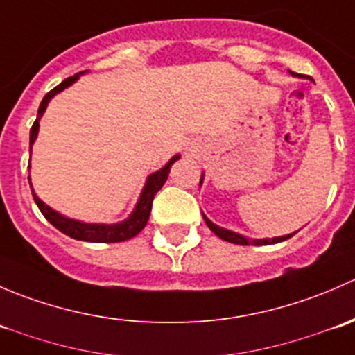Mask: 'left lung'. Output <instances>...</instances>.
<instances>
[{
	"mask_svg": "<svg viewBox=\"0 0 355 355\" xmlns=\"http://www.w3.org/2000/svg\"><path fill=\"white\" fill-rule=\"evenodd\" d=\"M290 73L295 75V77H300V75L293 73V71H290ZM200 182H202V178H200ZM202 218H204V221H206V225H207V227H209V230L213 232V234H216L218 237L223 239V241L232 242V244H239V245H250V244H254V245H268V244H278V242H284V241H287V239L293 237V234H295V232H293V234L284 235V237H273V239H247V237H244V235L235 234V232L227 230V228L218 227V225H214L213 221L207 220L206 214H202Z\"/></svg>",
	"mask_w": 355,
	"mask_h": 355,
	"instance_id": "obj_1",
	"label": "left lung"
}]
</instances>
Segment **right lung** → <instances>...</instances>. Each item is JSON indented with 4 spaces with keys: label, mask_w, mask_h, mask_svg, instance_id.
I'll list each match as a JSON object with an SVG mask.
<instances>
[{
    "label": "right lung",
    "mask_w": 355,
    "mask_h": 355,
    "mask_svg": "<svg viewBox=\"0 0 355 355\" xmlns=\"http://www.w3.org/2000/svg\"><path fill=\"white\" fill-rule=\"evenodd\" d=\"M82 73H84V71L73 75V77L65 78L62 84L56 85L53 91H49L48 94L42 98L41 105H39V110H37V118H35L34 125H32V128H31V149H32V144H34L35 137H37L39 120H41L42 113H44L46 108H48V103L51 101L53 96H56L58 92H62L63 89H67L68 85L73 84L75 80H78V77H80ZM178 157H180L178 155L173 156L166 164H164L163 168H161V170H157V171H155V173L149 175L148 180H146L144 189H142V192H141V198H139L137 204H135L134 211H132V214L127 218V220L120 221V223H113V225L84 223V221L71 220V218L63 216V214H60L58 211H55L53 207L46 206V204L42 202L37 196H35L34 189H32V184H31L32 198H34L39 211L44 214L46 220H48L53 227L58 228L60 232H63V234L68 235V237L75 239V241L99 242V244L123 242V241H128V239L135 237V235H137L139 232L146 227V223H148V220H149V214H151L153 199H155L156 192L164 185V182H166V178H168V173H170L171 164H173ZM28 168H31V164H28ZM28 180H31V177H28Z\"/></svg>",
    "instance_id": "1"
}]
</instances>
